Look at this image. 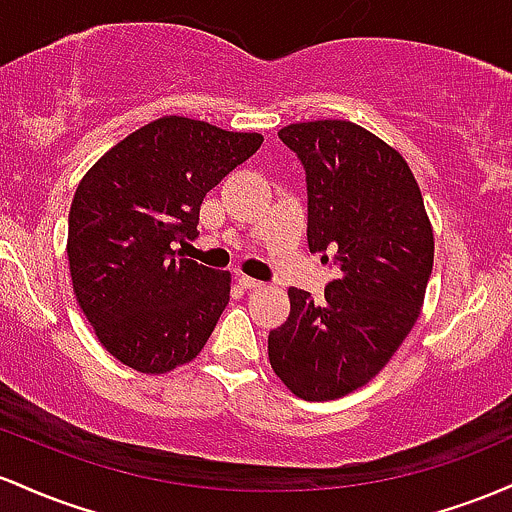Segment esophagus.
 <instances>
[{"instance_id": "1", "label": "esophagus", "mask_w": 512, "mask_h": 512, "mask_svg": "<svg viewBox=\"0 0 512 512\" xmlns=\"http://www.w3.org/2000/svg\"><path fill=\"white\" fill-rule=\"evenodd\" d=\"M239 285L244 287V290H261V287H263L261 280L249 278V275H239Z\"/></svg>"}]
</instances>
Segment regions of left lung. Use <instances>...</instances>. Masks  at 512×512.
I'll return each mask as SVG.
<instances>
[{"mask_svg": "<svg viewBox=\"0 0 512 512\" xmlns=\"http://www.w3.org/2000/svg\"><path fill=\"white\" fill-rule=\"evenodd\" d=\"M307 174V241L338 278L314 302L290 287V317L268 333L275 375L304 401L341 399L392 360L421 314L433 227L406 159L350 120L278 132Z\"/></svg>", "mask_w": 512, "mask_h": 512, "instance_id": "8db88e82", "label": "left lung"}]
</instances>
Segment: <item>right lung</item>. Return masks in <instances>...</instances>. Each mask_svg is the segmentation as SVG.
Here are the masks:
<instances>
[{
	"label": "right lung",
	"mask_w": 512,
	"mask_h": 512,
	"mask_svg": "<svg viewBox=\"0 0 512 512\" xmlns=\"http://www.w3.org/2000/svg\"><path fill=\"white\" fill-rule=\"evenodd\" d=\"M258 132L164 116L91 166L70 208L74 295L101 346L145 375L191 363L229 302L232 275L181 258L205 193L261 147Z\"/></svg>",
	"instance_id": "add662e5"
}]
</instances>
